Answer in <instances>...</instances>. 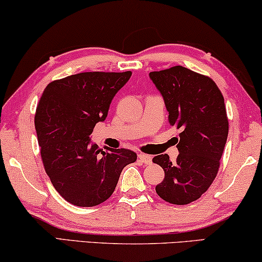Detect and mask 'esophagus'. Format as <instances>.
Returning <instances> with one entry per match:
<instances>
[{"label":"esophagus","instance_id":"34e87169","mask_svg":"<svg viewBox=\"0 0 262 262\" xmlns=\"http://www.w3.org/2000/svg\"><path fill=\"white\" fill-rule=\"evenodd\" d=\"M138 159H139V161H141V162L145 163V164L151 163V156H150V155H145V154H139Z\"/></svg>","mask_w":262,"mask_h":262}]
</instances>
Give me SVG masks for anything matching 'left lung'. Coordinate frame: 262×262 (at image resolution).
Listing matches in <instances>:
<instances>
[{"label": "left lung", "instance_id": "1", "mask_svg": "<svg viewBox=\"0 0 262 262\" xmlns=\"http://www.w3.org/2000/svg\"><path fill=\"white\" fill-rule=\"evenodd\" d=\"M149 76L163 96L169 124L181 130L177 161L167 154L152 159L164 170L156 193L168 203L186 205L199 199L217 177L229 131L224 98L212 78L181 66Z\"/></svg>", "mask_w": 262, "mask_h": 262}]
</instances>
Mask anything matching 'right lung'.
<instances>
[{"mask_svg": "<svg viewBox=\"0 0 262 262\" xmlns=\"http://www.w3.org/2000/svg\"><path fill=\"white\" fill-rule=\"evenodd\" d=\"M131 71H91L46 85L34 117L46 174L56 191L75 206L91 207L112 195L123 168L137 160L128 149L106 151L91 145L93 128L106 119L113 96Z\"/></svg>", "mask_w": 262, "mask_h": 262, "instance_id": "add662e5", "label": "right lung"}]
</instances>
